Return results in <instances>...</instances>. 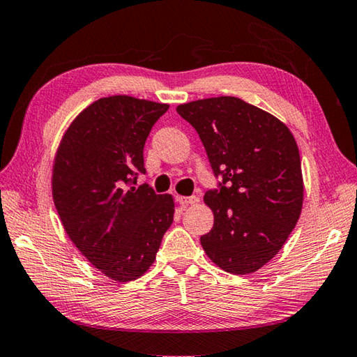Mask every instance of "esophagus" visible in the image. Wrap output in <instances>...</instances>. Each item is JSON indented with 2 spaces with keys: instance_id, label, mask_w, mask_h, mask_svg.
Returning a JSON list of instances; mask_svg holds the SVG:
<instances>
[{
  "instance_id": "esophagus-1",
  "label": "esophagus",
  "mask_w": 357,
  "mask_h": 357,
  "mask_svg": "<svg viewBox=\"0 0 357 357\" xmlns=\"http://www.w3.org/2000/svg\"><path fill=\"white\" fill-rule=\"evenodd\" d=\"M178 202H180V205H181V206H188V205L197 204V202H199V197H197V196H190V197H186V196H180V197H178Z\"/></svg>"
}]
</instances>
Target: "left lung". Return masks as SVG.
Returning <instances> with one entry per match:
<instances>
[{"label": "left lung", "instance_id": "8db88e82", "mask_svg": "<svg viewBox=\"0 0 357 357\" xmlns=\"http://www.w3.org/2000/svg\"><path fill=\"white\" fill-rule=\"evenodd\" d=\"M197 130L220 190L204 200L214 214L200 238L206 257L234 275L267 264L297 225L303 208V174L289 127L239 98L219 96L177 107Z\"/></svg>", "mask_w": 357, "mask_h": 357}]
</instances>
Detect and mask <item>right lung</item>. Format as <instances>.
I'll list each match as a JSON object with an SVG mask.
<instances>
[{
    "label": "right lung",
    "mask_w": 357,
    "mask_h": 357,
    "mask_svg": "<svg viewBox=\"0 0 357 357\" xmlns=\"http://www.w3.org/2000/svg\"><path fill=\"white\" fill-rule=\"evenodd\" d=\"M167 104L118 95L74 118L52 165V199L66 234L105 277L129 283L144 275L174 220V197L135 188L143 149Z\"/></svg>",
    "instance_id": "right-lung-1"
}]
</instances>
